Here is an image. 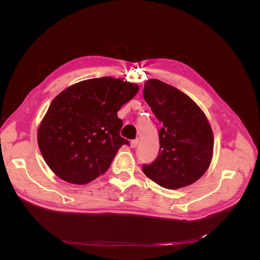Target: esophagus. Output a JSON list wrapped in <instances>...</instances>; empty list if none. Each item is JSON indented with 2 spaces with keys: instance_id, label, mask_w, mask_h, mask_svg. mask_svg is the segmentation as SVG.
<instances>
[{
  "instance_id": "esophagus-1",
  "label": "esophagus",
  "mask_w": 260,
  "mask_h": 260,
  "mask_svg": "<svg viewBox=\"0 0 260 260\" xmlns=\"http://www.w3.org/2000/svg\"><path fill=\"white\" fill-rule=\"evenodd\" d=\"M138 144H139V140H138V139H136V140H132L131 142H130L131 147H136Z\"/></svg>"
}]
</instances>
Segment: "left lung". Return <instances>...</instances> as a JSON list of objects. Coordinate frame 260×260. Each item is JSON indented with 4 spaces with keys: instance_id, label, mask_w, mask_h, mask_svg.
<instances>
[{
    "instance_id": "1",
    "label": "left lung",
    "mask_w": 260,
    "mask_h": 260,
    "mask_svg": "<svg viewBox=\"0 0 260 260\" xmlns=\"http://www.w3.org/2000/svg\"><path fill=\"white\" fill-rule=\"evenodd\" d=\"M143 95L162 124L158 156L143 165L145 176L169 190L194 183L208 169L214 151L206 115L185 93L160 80H147Z\"/></svg>"
}]
</instances>
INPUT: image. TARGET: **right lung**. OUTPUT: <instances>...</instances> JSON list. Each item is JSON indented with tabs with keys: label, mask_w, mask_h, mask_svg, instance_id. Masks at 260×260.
<instances>
[{
	"label": "right lung",
	"mask_w": 260,
	"mask_h": 260,
	"mask_svg": "<svg viewBox=\"0 0 260 260\" xmlns=\"http://www.w3.org/2000/svg\"><path fill=\"white\" fill-rule=\"evenodd\" d=\"M139 85L112 77L83 80L55 98L38 129L45 162L66 182L86 184L104 175L118 149L129 145L119 132L121 106Z\"/></svg>",
	"instance_id": "obj_1"
}]
</instances>
